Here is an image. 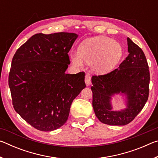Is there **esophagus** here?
Instances as JSON below:
<instances>
[{
	"mask_svg": "<svg viewBox=\"0 0 158 158\" xmlns=\"http://www.w3.org/2000/svg\"><path fill=\"white\" fill-rule=\"evenodd\" d=\"M85 83L86 85H89L91 84V77H90L89 74H86L85 77Z\"/></svg>",
	"mask_w": 158,
	"mask_h": 158,
	"instance_id": "obj_1",
	"label": "esophagus"
}]
</instances>
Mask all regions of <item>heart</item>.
Masks as SVG:
<instances>
[{
  "instance_id": "1",
  "label": "heart",
  "mask_w": 158,
  "mask_h": 158,
  "mask_svg": "<svg viewBox=\"0 0 158 158\" xmlns=\"http://www.w3.org/2000/svg\"><path fill=\"white\" fill-rule=\"evenodd\" d=\"M123 53L121 46L114 40L105 36L92 37L80 44L79 52H73L70 58L73 63L81 67L84 61L91 64L98 73H105L114 68Z\"/></svg>"
}]
</instances>
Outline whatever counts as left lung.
Here are the masks:
<instances>
[{"instance_id": "left-lung-1", "label": "left lung", "mask_w": 158, "mask_h": 158, "mask_svg": "<svg viewBox=\"0 0 158 158\" xmlns=\"http://www.w3.org/2000/svg\"><path fill=\"white\" fill-rule=\"evenodd\" d=\"M127 40L129 54L118 68L91 79L93 107L99 121L105 124L130 123L142 110L148 98L150 73L145 54L129 37ZM120 92L127 96V108L113 111L111 97Z\"/></svg>"}]
</instances>
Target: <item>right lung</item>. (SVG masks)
Here are the masks:
<instances>
[{
  "label": "right lung",
  "mask_w": 158,
  "mask_h": 158,
  "mask_svg": "<svg viewBox=\"0 0 158 158\" xmlns=\"http://www.w3.org/2000/svg\"><path fill=\"white\" fill-rule=\"evenodd\" d=\"M76 33H37L13 56L8 84L15 110L40 131L60 127L68 118L70 106L85 87V73L66 74L68 52Z\"/></svg>",
  "instance_id": "obj_1"
}]
</instances>
